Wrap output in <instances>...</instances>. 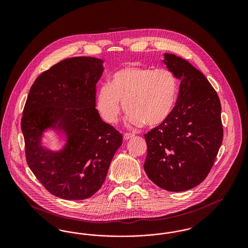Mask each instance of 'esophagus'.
Returning <instances> with one entry per match:
<instances>
[{"instance_id": "34e87169", "label": "esophagus", "mask_w": 248, "mask_h": 248, "mask_svg": "<svg viewBox=\"0 0 248 248\" xmlns=\"http://www.w3.org/2000/svg\"><path fill=\"white\" fill-rule=\"evenodd\" d=\"M135 135L134 134H131V133H124V140H129L131 138H133Z\"/></svg>"}]
</instances>
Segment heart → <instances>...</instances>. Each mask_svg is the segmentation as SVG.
I'll return each instance as SVG.
<instances>
[{"label": "heart", "instance_id": "1", "mask_svg": "<svg viewBox=\"0 0 248 248\" xmlns=\"http://www.w3.org/2000/svg\"><path fill=\"white\" fill-rule=\"evenodd\" d=\"M178 80L168 69L130 66L114 72L108 85H102L96 94V108L108 124H116L123 104L126 123L140 127L147 123L158 125L168 118L177 102Z\"/></svg>", "mask_w": 248, "mask_h": 248}]
</instances>
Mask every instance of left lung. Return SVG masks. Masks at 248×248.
Returning <instances> with one entry per match:
<instances>
[{
    "label": "left lung",
    "instance_id": "8db88e82",
    "mask_svg": "<svg viewBox=\"0 0 248 248\" xmlns=\"http://www.w3.org/2000/svg\"><path fill=\"white\" fill-rule=\"evenodd\" d=\"M180 80L176 106L160 125L144 135V170L169 191L192 189L212 168L223 140L219 97L204 75L173 54L163 60Z\"/></svg>",
    "mask_w": 248,
    "mask_h": 248
}]
</instances>
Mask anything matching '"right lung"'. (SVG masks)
<instances>
[{"instance_id": "1", "label": "right lung", "mask_w": 248, "mask_h": 248, "mask_svg": "<svg viewBox=\"0 0 248 248\" xmlns=\"http://www.w3.org/2000/svg\"><path fill=\"white\" fill-rule=\"evenodd\" d=\"M103 60L76 57L44 71L32 84L24 107L21 130L29 167L53 195L83 200L105 181L123 136L103 122L95 108V85ZM57 129L66 137L62 150L41 146L43 132Z\"/></svg>"}]
</instances>
